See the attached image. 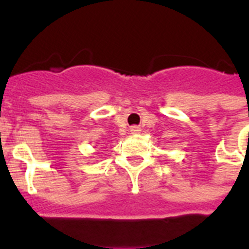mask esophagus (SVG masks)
Here are the masks:
<instances>
[{
	"label": "esophagus",
	"instance_id": "34e87169",
	"mask_svg": "<svg viewBox=\"0 0 249 249\" xmlns=\"http://www.w3.org/2000/svg\"><path fill=\"white\" fill-rule=\"evenodd\" d=\"M138 132H140V128H138V127H136V126L131 127V133H133V135H135V133H138Z\"/></svg>",
	"mask_w": 249,
	"mask_h": 249
}]
</instances>
